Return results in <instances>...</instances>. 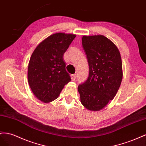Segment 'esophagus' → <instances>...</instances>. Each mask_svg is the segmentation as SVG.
Instances as JSON below:
<instances>
[{
  "label": "esophagus",
  "mask_w": 146,
  "mask_h": 146,
  "mask_svg": "<svg viewBox=\"0 0 146 146\" xmlns=\"http://www.w3.org/2000/svg\"><path fill=\"white\" fill-rule=\"evenodd\" d=\"M76 78H77V74H72V75H71V78H72V80L73 81L75 80Z\"/></svg>",
  "instance_id": "1"
}]
</instances>
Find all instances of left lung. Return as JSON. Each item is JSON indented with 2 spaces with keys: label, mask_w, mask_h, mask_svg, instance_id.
<instances>
[{
  "label": "left lung",
  "mask_w": 146,
  "mask_h": 146,
  "mask_svg": "<svg viewBox=\"0 0 146 146\" xmlns=\"http://www.w3.org/2000/svg\"><path fill=\"white\" fill-rule=\"evenodd\" d=\"M84 49L89 66L87 80L78 86L82 105L99 111L114 98L122 80V64L116 46L103 35L83 36Z\"/></svg>",
  "instance_id": "1"
}]
</instances>
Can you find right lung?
<instances>
[{
	"mask_svg": "<svg viewBox=\"0 0 146 146\" xmlns=\"http://www.w3.org/2000/svg\"><path fill=\"white\" fill-rule=\"evenodd\" d=\"M75 37L73 34L57 33L44 40L33 52L27 78L32 92L40 100H54L71 81L65 70L64 54Z\"/></svg>",
	"mask_w": 146,
	"mask_h": 146,
	"instance_id": "1",
	"label": "right lung"
}]
</instances>
